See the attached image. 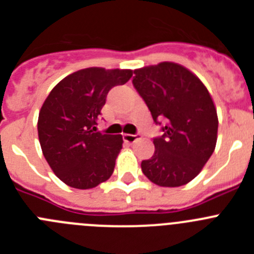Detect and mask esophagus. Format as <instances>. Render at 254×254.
Instances as JSON below:
<instances>
[{
  "mask_svg": "<svg viewBox=\"0 0 254 254\" xmlns=\"http://www.w3.org/2000/svg\"><path fill=\"white\" fill-rule=\"evenodd\" d=\"M138 138H140V136H138V134L123 133V140H125V142L132 143V142H134V141H137Z\"/></svg>",
  "mask_w": 254,
  "mask_h": 254,
  "instance_id": "obj_1",
  "label": "esophagus"
}]
</instances>
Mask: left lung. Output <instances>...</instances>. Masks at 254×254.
<instances>
[{"mask_svg":"<svg viewBox=\"0 0 254 254\" xmlns=\"http://www.w3.org/2000/svg\"><path fill=\"white\" fill-rule=\"evenodd\" d=\"M133 86L151 112L163 121L155 152L142 160V173L160 187H179L196 178L217 141L216 107L207 87L192 71L174 62L134 69Z\"/></svg>","mask_w":254,"mask_h":254,"instance_id":"8db88e82","label":"left lung"}]
</instances>
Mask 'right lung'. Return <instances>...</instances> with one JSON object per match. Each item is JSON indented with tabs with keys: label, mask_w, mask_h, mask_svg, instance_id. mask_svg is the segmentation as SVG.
<instances>
[{
	"label": "right lung",
	"mask_w": 254,
	"mask_h": 254,
	"mask_svg": "<svg viewBox=\"0 0 254 254\" xmlns=\"http://www.w3.org/2000/svg\"><path fill=\"white\" fill-rule=\"evenodd\" d=\"M131 77L132 69H78L44 100L38 117L40 147L51 169L69 187L90 190L113 174L122 134L100 133L95 126L108 91Z\"/></svg>",
	"instance_id": "right-lung-1"
}]
</instances>
